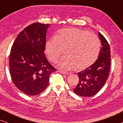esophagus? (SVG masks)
Masks as SVG:
<instances>
[{
	"label": "esophagus",
	"mask_w": 123,
	"mask_h": 123,
	"mask_svg": "<svg viewBox=\"0 0 123 123\" xmlns=\"http://www.w3.org/2000/svg\"><path fill=\"white\" fill-rule=\"evenodd\" d=\"M59 72H60V73H61L62 74H67V75H68V74H70V72L63 71V70H59Z\"/></svg>",
	"instance_id": "1"
}]
</instances>
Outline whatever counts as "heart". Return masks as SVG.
<instances>
[{
  "label": "heart",
  "instance_id": "b5f03b06",
  "mask_svg": "<svg viewBox=\"0 0 123 123\" xmlns=\"http://www.w3.org/2000/svg\"><path fill=\"white\" fill-rule=\"evenodd\" d=\"M100 49L101 42L96 35L78 28L60 30L55 37L49 38L45 43V53L52 62H56L65 49L67 55L58 63L64 70L88 68L97 60Z\"/></svg>",
  "mask_w": 123,
  "mask_h": 123
}]
</instances>
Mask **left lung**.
<instances>
[{
  "instance_id": "8db88e82",
  "label": "left lung",
  "mask_w": 123,
  "mask_h": 123,
  "mask_svg": "<svg viewBox=\"0 0 123 123\" xmlns=\"http://www.w3.org/2000/svg\"><path fill=\"white\" fill-rule=\"evenodd\" d=\"M101 42L98 59L93 64L83 71L78 72V83L73 90L81 97H91L100 91L108 78L110 68V48L106 38L98 33Z\"/></svg>"
}]
</instances>
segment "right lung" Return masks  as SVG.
Returning <instances> with one entry per match:
<instances>
[{"label": "right lung", "mask_w": 123, "mask_h": 123, "mask_svg": "<svg viewBox=\"0 0 123 123\" xmlns=\"http://www.w3.org/2000/svg\"><path fill=\"white\" fill-rule=\"evenodd\" d=\"M49 24L35 23L26 27L15 40L9 56L13 82L26 95H37L48 87L50 74L55 72L44 54Z\"/></svg>", "instance_id": "add662e5"}]
</instances>
